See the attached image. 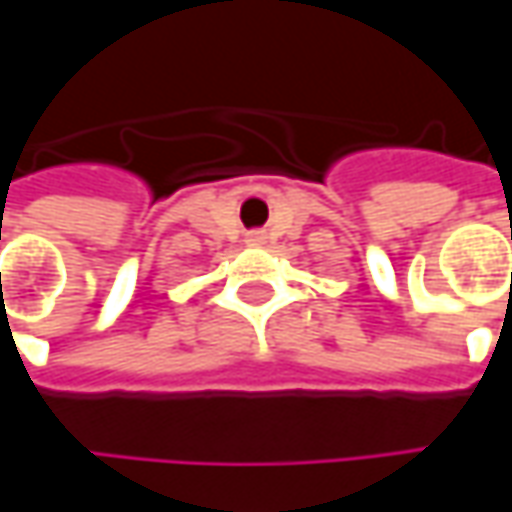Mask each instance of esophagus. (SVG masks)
<instances>
[{
  "instance_id": "1",
  "label": "esophagus",
  "mask_w": 512,
  "mask_h": 512,
  "mask_svg": "<svg viewBox=\"0 0 512 512\" xmlns=\"http://www.w3.org/2000/svg\"><path fill=\"white\" fill-rule=\"evenodd\" d=\"M267 236L262 230H253V233H247V245H265Z\"/></svg>"
}]
</instances>
